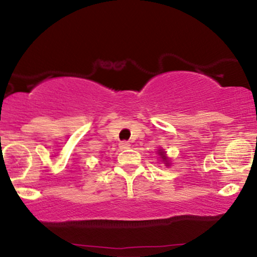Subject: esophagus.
<instances>
[{
    "label": "esophagus",
    "instance_id": "1",
    "mask_svg": "<svg viewBox=\"0 0 257 257\" xmlns=\"http://www.w3.org/2000/svg\"><path fill=\"white\" fill-rule=\"evenodd\" d=\"M131 147V144L128 143V141H120L119 143V149L120 150H126Z\"/></svg>",
    "mask_w": 257,
    "mask_h": 257
}]
</instances>
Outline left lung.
<instances>
[{
  "mask_svg": "<svg viewBox=\"0 0 257 257\" xmlns=\"http://www.w3.org/2000/svg\"><path fill=\"white\" fill-rule=\"evenodd\" d=\"M159 155H161V157H162V158H164V161L167 162V159H166V156H164V152H163V151H161V150H159Z\"/></svg>",
  "mask_w": 257,
  "mask_h": 257,
  "instance_id": "8db88e82",
  "label": "left lung"
}]
</instances>
